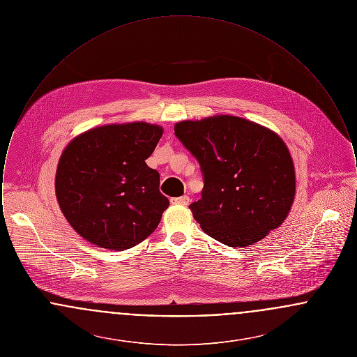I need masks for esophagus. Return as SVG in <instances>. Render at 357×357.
<instances>
[{
  "mask_svg": "<svg viewBox=\"0 0 357 357\" xmlns=\"http://www.w3.org/2000/svg\"><path fill=\"white\" fill-rule=\"evenodd\" d=\"M170 202L172 204H183V206H186V204H190V198L187 195H183V197H179V198H171Z\"/></svg>",
  "mask_w": 357,
  "mask_h": 357,
  "instance_id": "esophagus-1",
  "label": "esophagus"
}]
</instances>
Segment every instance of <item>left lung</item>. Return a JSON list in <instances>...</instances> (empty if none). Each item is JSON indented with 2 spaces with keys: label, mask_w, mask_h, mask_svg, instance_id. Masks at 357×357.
Listing matches in <instances>:
<instances>
[{
  "label": "left lung",
  "mask_w": 357,
  "mask_h": 357,
  "mask_svg": "<svg viewBox=\"0 0 357 357\" xmlns=\"http://www.w3.org/2000/svg\"><path fill=\"white\" fill-rule=\"evenodd\" d=\"M174 131L201 165L202 198L190 208L207 236L245 248L285 221L296 175L288 147L275 132L230 115L179 121Z\"/></svg>",
  "instance_id": "obj_1"
}]
</instances>
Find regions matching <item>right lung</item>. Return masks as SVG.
<instances>
[{"instance_id": "right-lung-1", "label": "right lung", "mask_w": 357, "mask_h": 357, "mask_svg": "<svg viewBox=\"0 0 357 357\" xmlns=\"http://www.w3.org/2000/svg\"><path fill=\"white\" fill-rule=\"evenodd\" d=\"M162 135L160 126L134 121L96 127L69 143L54 187L76 233L116 252L153 233L170 204L159 191V172L146 163Z\"/></svg>"}]
</instances>
